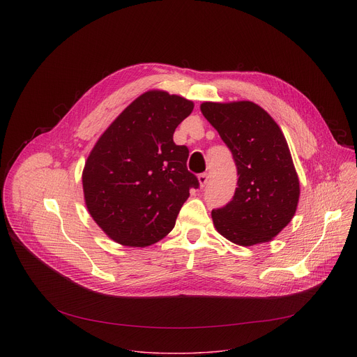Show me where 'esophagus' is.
I'll return each mask as SVG.
<instances>
[{
	"label": "esophagus",
	"mask_w": 357,
	"mask_h": 357,
	"mask_svg": "<svg viewBox=\"0 0 357 357\" xmlns=\"http://www.w3.org/2000/svg\"><path fill=\"white\" fill-rule=\"evenodd\" d=\"M197 179H199L200 186L203 188V186L208 185V182H209V175H208V174H200V175L197 176Z\"/></svg>",
	"instance_id": "obj_1"
}]
</instances>
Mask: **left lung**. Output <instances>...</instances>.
Here are the masks:
<instances>
[{"label": "left lung", "instance_id": "obj_1", "mask_svg": "<svg viewBox=\"0 0 357 357\" xmlns=\"http://www.w3.org/2000/svg\"><path fill=\"white\" fill-rule=\"evenodd\" d=\"M200 110L231 151L238 175L231 200L212 211L216 230L238 245L270 241L291 222L299 199L282 131L251 101H208Z\"/></svg>", "mask_w": 357, "mask_h": 357}]
</instances>
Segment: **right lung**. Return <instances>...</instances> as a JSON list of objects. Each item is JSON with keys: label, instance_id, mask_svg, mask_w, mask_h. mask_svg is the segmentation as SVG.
<instances>
[{"label": "right lung", "instance_id": "obj_1", "mask_svg": "<svg viewBox=\"0 0 357 357\" xmlns=\"http://www.w3.org/2000/svg\"><path fill=\"white\" fill-rule=\"evenodd\" d=\"M193 103L167 91L141 94L98 138L83 171L86 206L114 241L145 247L175 226L196 175L189 149L174 142Z\"/></svg>", "mask_w": 357, "mask_h": 357}]
</instances>
